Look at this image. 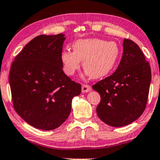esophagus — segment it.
I'll return each mask as SVG.
<instances>
[{
    "label": "esophagus",
    "mask_w": 160,
    "mask_h": 160,
    "mask_svg": "<svg viewBox=\"0 0 160 160\" xmlns=\"http://www.w3.org/2000/svg\"><path fill=\"white\" fill-rule=\"evenodd\" d=\"M91 89L92 88L90 85H88V84H82V93H88V92L91 91Z\"/></svg>",
    "instance_id": "34e87169"
}]
</instances>
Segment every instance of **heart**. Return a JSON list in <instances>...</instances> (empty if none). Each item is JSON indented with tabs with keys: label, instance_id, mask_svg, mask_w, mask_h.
Wrapping results in <instances>:
<instances>
[{
	"label": "heart",
	"instance_id": "b5f03b06",
	"mask_svg": "<svg viewBox=\"0 0 160 160\" xmlns=\"http://www.w3.org/2000/svg\"><path fill=\"white\" fill-rule=\"evenodd\" d=\"M72 50H64L61 54L63 71L73 76L82 67L87 76L97 79L106 76L113 70L121 56V48L114 41L99 38H86L72 44Z\"/></svg>",
	"mask_w": 160,
	"mask_h": 160
}]
</instances>
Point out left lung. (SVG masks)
I'll use <instances>...</instances> for the list:
<instances>
[{
	"instance_id": "8db88e82",
	"label": "left lung",
	"mask_w": 160,
	"mask_h": 160,
	"mask_svg": "<svg viewBox=\"0 0 160 160\" xmlns=\"http://www.w3.org/2000/svg\"><path fill=\"white\" fill-rule=\"evenodd\" d=\"M123 46V56L115 72L92 86L101 97L97 115L114 127L128 125L142 115L151 82V67L138 45L124 39Z\"/></svg>"
}]
</instances>
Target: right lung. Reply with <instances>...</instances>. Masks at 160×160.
Returning <instances> with one entry per match:
<instances>
[{
	"instance_id": "obj_1",
	"label": "right lung",
	"mask_w": 160,
	"mask_h": 160,
	"mask_svg": "<svg viewBox=\"0 0 160 160\" xmlns=\"http://www.w3.org/2000/svg\"><path fill=\"white\" fill-rule=\"evenodd\" d=\"M63 33L39 35L24 47L11 66L13 106L28 124L42 130L59 127L69 117L81 84L63 72Z\"/></svg>"
}]
</instances>
